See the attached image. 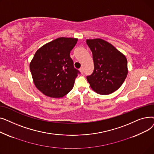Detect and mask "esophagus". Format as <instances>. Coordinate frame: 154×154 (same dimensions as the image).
<instances>
[{
    "label": "esophagus",
    "instance_id": "34e87169",
    "mask_svg": "<svg viewBox=\"0 0 154 154\" xmlns=\"http://www.w3.org/2000/svg\"><path fill=\"white\" fill-rule=\"evenodd\" d=\"M79 70H80V73H81L82 74H83V73H84V69H83V67H81V68H80Z\"/></svg>",
    "mask_w": 154,
    "mask_h": 154
}]
</instances>
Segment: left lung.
I'll return each mask as SVG.
<instances>
[{"label":"left lung","mask_w":154,"mask_h":154,"mask_svg":"<svg viewBox=\"0 0 154 154\" xmlns=\"http://www.w3.org/2000/svg\"><path fill=\"white\" fill-rule=\"evenodd\" d=\"M86 42L92 51L94 65L93 73L87 76L92 89L100 95L116 91L128 74L125 56L103 39H87Z\"/></svg>","instance_id":"8db88e82"}]
</instances>
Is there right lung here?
I'll use <instances>...</instances> for the list:
<instances>
[{"mask_svg": "<svg viewBox=\"0 0 154 154\" xmlns=\"http://www.w3.org/2000/svg\"><path fill=\"white\" fill-rule=\"evenodd\" d=\"M78 38L59 37L37 51L30 70L37 89L47 97L62 98L74 85L79 71L70 57Z\"/></svg>", "mask_w": 154, "mask_h": 154, "instance_id": "1", "label": "right lung"}]
</instances>
